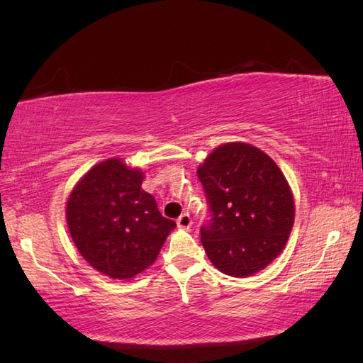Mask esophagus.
<instances>
[{
	"instance_id": "obj_1",
	"label": "esophagus",
	"mask_w": 363,
	"mask_h": 363,
	"mask_svg": "<svg viewBox=\"0 0 363 363\" xmlns=\"http://www.w3.org/2000/svg\"><path fill=\"white\" fill-rule=\"evenodd\" d=\"M177 227L181 228H190V225H192V217H190L189 213H184L181 214L179 217H177Z\"/></svg>"
}]
</instances>
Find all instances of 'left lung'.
<instances>
[{
	"label": "left lung",
	"mask_w": 363,
	"mask_h": 363,
	"mask_svg": "<svg viewBox=\"0 0 363 363\" xmlns=\"http://www.w3.org/2000/svg\"><path fill=\"white\" fill-rule=\"evenodd\" d=\"M209 219L201 245L222 273L246 278L284 249L294 225V199L284 174L250 144L217 147L199 168Z\"/></svg>",
	"instance_id": "1"
}]
</instances>
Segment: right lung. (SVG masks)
<instances>
[{
  "label": "right lung",
  "instance_id": "obj_1",
  "mask_svg": "<svg viewBox=\"0 0 363 363\" xmlns=\"http://www.w3.org/2000/svg\"><path fill=\"white\" fill-rule=\"evenodd\" d=\"M141 184L140 169L111 159L91 168L69 195L71 238L84 259L109 278L130 279L152 265L176 227Z\"/></svg>",
  "mask_w": 363,
  "mask_h": 363
}]
</instances>
